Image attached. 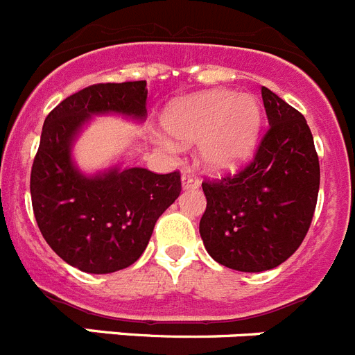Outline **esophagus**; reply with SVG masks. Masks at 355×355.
<instances>
[{
	"label": "esophagus",
	"mask_w": 355,
	"mask_h": 355,
	"mask_svg": "<svg viewBox=\"0 0 355 355\" xmlns=\"http://www.w3.org/2000/svg\"><path fill=\"white\" fill-rule=\"evenodd\" d=\"M198 185H200V180H198V178L194 177V175L185 173L184 177H182V189H184V191L196 189Z\"/></svg>",
	"instance_id": "obj_1"
}]
</instances>
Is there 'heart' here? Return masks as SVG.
Here are the masks:
<instances>
[{
	"label": "heart",
	"instance_id": "obj_1",
	"mask_svg": "<svg viewBox=\"0 0 355 355\" xmlns=\"http://www.w3.org/2000/svg\"><path fill=\"white\" fill-rule=\"evenodd\" d=\"M162 127L171 138L198 145V161L214 175L241 170L257 148L261 129V107L253 95L209 90L170 102L162 113ZM162 148L173 143L157 138Z\"/></svg>",
	"mask_w": 355,
	"mask_h": 355
}]
</instances>
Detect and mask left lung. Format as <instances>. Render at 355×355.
<instances>
[{
    "label": "left lung",
    "mask_w": 355,
    "mask_h": 355,
    "mask_svg": "<svg viewBox=\"0 0 355 355\" xmlns=\"http://www.w3.org/2000/svg\"><path fill=\"white\" fill-rule=\"evenodd\" d=\"M261 98L270 129L254 161L235 177L203 182L200 235L228 269L263 272L288 260L304 241L317 207L320 164L306 118L269 88Z\"/></svg>",
    "instance_id": "obj_1"
}]
</instances>
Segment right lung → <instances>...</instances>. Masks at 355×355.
<instances>
[{"instance_id":"obj_1","label":"right lung","mask_w":355,"mask_h":355,"mask_svg":"<svg viewBox=\"0 0 355 355\" xmlns=\"http://www.w3.org/2000/svg\"><path fill=\"white\" fill-rule=\"evenodd\" d=\"M146 83L88 86L47 114L31 168L37 225L54 253L88 274L122 270L143 254L161 214L180 194L177 171L157 175L125 159L86 173L74 146L95 116L146 120Z\"/></svg>"}]
</instances>
